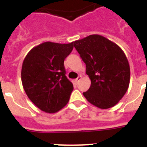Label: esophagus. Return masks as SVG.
<instances>
[{
	"instance_id": "34e87169",
	"label": "esophagus",
	"mask_w": 147,
	"mask_h": 147,
	"mask_svg": "<svg viewBox=\"0 0 147 147\" xmlns=\"http://www.w3.org/2000/svg\"><path fill=\"white\" fill-rule=\"evenodd\" d=\"M81 79H82V76H78V78H76V79L74 80V82H75V83H76V84H77V83H78V82L81 80Z\"/></svg>"
}]
</instances>
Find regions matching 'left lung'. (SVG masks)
<instances>
[{"instance_id":"left-lung-1","label":"left lung","mask_w":147,"mask_h":147,"mask_svg":"<svg viewBox=\"0 0 147 147\" xmlns=\"http://www.w3.org/2000/svg\"><path fill=\"white\" fill-rule=\"evenodd\" d=\"M74 47L86 65L91 86L83 95L100 109L114 107L129 87L130 65L125 53L115 42L93 34L76 40Z\"/></svg>"}]
</instances>
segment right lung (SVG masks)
<instances>
[{
  "label": "right lung",
  "instance_id": "obj_1",
  "mask_svg": "<svg viewBox=\"0 0 147 147\" xmlns=\"http://www.w3.org/2000/svg\"><path fill=\"white\" fill-rule=\"evenodd\" d=\"M73 47V42H45L33 47L24 58V89L29 99L46 113L59 111L69 102L73 85L65 76L64 60Z\"/></svg>",
  "mask_w": 147,
  "mask_h": 147
}]
</instances>
